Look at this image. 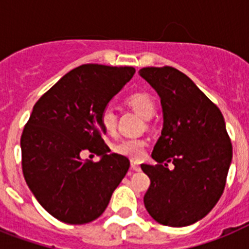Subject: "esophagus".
Segmentation results:
<instances>
[{"label": "esophagus", "instance_id": "obj_1", "mask_svg": "<svg viewBox=\"0 0 249 249\" xmlns=\"http://www.w3.org/2000/svg\"><path fill=\"white\" fill-rule=\"evenodd\" d=\"M131 168L133 169V171H136V172H140L141 171L140 164H138V162H136V160H131Z\"/></svg>", "mask_w": 249, "mask_h": 249}]
</instances>
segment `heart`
Masks as SVG:
<instances>
[{
    "mask_svg": "<svg viewBox=\"0 0 249 249\" xmlns=\"http://www.w3.org/2000/svg\"><path fill=\"white\" fill-rule=\"evenodd\" d=\"M127 105L131 106L132 108L135 109L141 117L144 120H149L152 116L155 114L156 106L155 101L152 100L151 96L143 92H137L131 96H128L126 100ZM101 123H102L103 128L108 133H113L117 127V116L116 112L112 108L107 107L101 113ZM116 153L124 157L133 158V160H140L144 155V149H146V141L144 140H122L112 146Z\"/></svg>",
    "mask_w": 249,
    "mask_h": 249,
    "instance_id": "1",
    "label": "heart"
}]
</instances>
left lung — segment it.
I'll return each instance as SVG.
<instances>
[{"mask_svg":"<svg viewBox=\"0 0 249 249\" xmlns=\"http://www.w3.org/2000/svg\"><path fill=\"white\" fill-rule=\"evenodd\" d=\"M140 76L158 93L163 112L152 152L157 164H141L151 179L144 207L158 223L186 227L206 217L221 198L232 162L230 136L218 107L181 71L144 67Z\"/></svg>","mask_w":249,"mask_h":249,"instance_id":"left-lung-1","label":"left lung"}]
</instances>
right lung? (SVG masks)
<instances>
[{
	"mask_svg": "<svg viewBox=\"0 0 249 249\" xmlns=\"http://www.w3.org/2000/svg\"><path fill=\"white\" fill-rule=\"evenodd\" d=\"M133 67L82 65L52 86L34 106L21 137L22 171L38 203L58 221L98 218L129 168L102 140L101 113L131 80ZM89 150L98 162L83 161Z\"/></svg>",
	"mask_w": 249,
	"mask_h": 249,
	"instance_id": "right-lung-1",
	"label": "right lung"
}]
</instances>
